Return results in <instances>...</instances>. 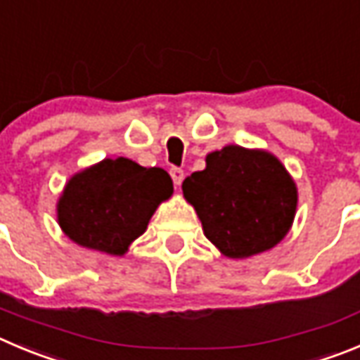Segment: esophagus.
Wrapping results in <instances>:
<instances>
[{"label":"esophagus","instance_id":"1","mask_svg":"<svg viewBox=\"0 0 360 360\" xmlns=\"http://www.w3.org/2000/svg\"><path fill=\"white\" fill-rule=\"evenodd\" d=\"M170 176H172V181L176 186H179L181 183H183L184 179V172L181 169H177V167H174V169H170Z\"/></svg>","mask_w":360,"mask_h":360}]
</instances>
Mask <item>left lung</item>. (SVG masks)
<instances>
[{
    "instance_id": "8db88e82",
    "label": "left lung",
    "mask_w": 360,
    "mask_h": 360,
    "mask_svg": "<svg viewBox=\"0 0 360 360\" xmlns=\"http://www.w3.org/2000/svg\"><path fill=\"white\" fill-rule=\"evenodd\" d=\"M204 236L229 259H247L281 243L297 214V183L275 154L226 146L206 169L183 181Z\"/></svg>"
}]
</instances>
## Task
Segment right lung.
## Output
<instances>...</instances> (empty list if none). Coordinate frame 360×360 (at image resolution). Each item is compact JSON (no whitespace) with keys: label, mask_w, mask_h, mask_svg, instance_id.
<instances>
[{"label":"right lung","mask_w":360,"mask_h":360,"mask_svg":"<svg viewBox=\"0 0 360 360\" xmlns=\"http://www.w3.org/2000/svg\"><path fill=\"white\" fill-rule=\"evenodd\" d=\"M172 193V179L163 169L106 158L70 176L56 202V220L79 247L124 256Z\"/></svg>","instance_id":"1"}]
</instances>
